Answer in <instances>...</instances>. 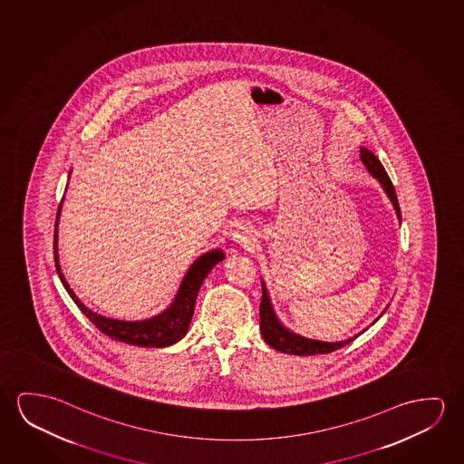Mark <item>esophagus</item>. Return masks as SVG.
<instances>
[{"label": "esophagus", "instance_id": "1", "mask_svg": "<svg viewBox=\"0 0 464 464\" xmlns=\"http://www.w3.org/2000/svg\"><path fill=\"white\" fill-rule=\"evenodd\" d=\"M233 241L246 247V246H250V244L254 243L256 237H254L252 231H250L247 227L241 225V227H237V228L233 231Z\"/></svg>", "mask_w": 464, "mask_h": 464}]
</instances>
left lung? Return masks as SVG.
Masks as SVG:
<instances>
[{
    "mask_svg": "<svg viewBox=\"0 0 464 464\" xmlns=\"http://www.w3.org/2000/svg\"><path fill=\"white\" fill-rule=\"evenodd\" d=\"M360 157L364 167L368 169L371 175L374 179H378L379 183L384 188L385 194L389 196V199L392 200L393 207L399 220H401V214H400L399 199L395 194V188H393L392 181L389 179L387 171H385L382 164L379 162L378 157L374 156L371 150L366 148L360 150ZM260 331L264 335L265 343L271 345L273 349L279 350L283 353H291V355H299V357H310V355H320V353H331L337 349H343L347 343L355 341L358 335L350 337L347 341H341V343H321V341H312L307 337L295 334L293 331L285 328L273 310L271 305L270 295L265 289V285L262 283V302H260Z\"/></svg>",
    "mask_w": 464,
    "mask_h": 464,
    "instance_id": "1",
    "label": "left lung"
}]
</instances>
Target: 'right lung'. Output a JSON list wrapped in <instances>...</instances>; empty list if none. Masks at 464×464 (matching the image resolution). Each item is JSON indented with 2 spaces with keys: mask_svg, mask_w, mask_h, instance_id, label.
<instances>
[{
  "mask_svg": "<svg viewBox=\"0 0 464 464\" xmlns=\"http://www.w3.org/2000/svg\"><path fill=\"white\" fill-rule=\"evenodd\" d=\"M63 200H61L59 208H57L56 225H54V243H53L54 244V262H56L57 275H59V279L63 281L65 291L69 293L72 300L77 304V307L83 312L86 318L92 321L94 326L100 329L101 333H104L107 337L119 341V343L138 345V347H169L171 343H179V339H183L186 333H188V328H189L191 318H193L194 304H196L200 285L215 265L225 258L223 250H210L204 256H200L189 266V270L181 281L179 293L171 302L170 307L165 308L162 314L143 321L106 318V316L94 314L90 308L85 307L67 285L64 275L61 273V265H59V258H57V221H59V215H61Z\"/></svg>",
  "mask_w": 464,
  "mask_h": 464,
  "instance_id": "obj_1",
  "label": "right lung"
}]
</instances>
